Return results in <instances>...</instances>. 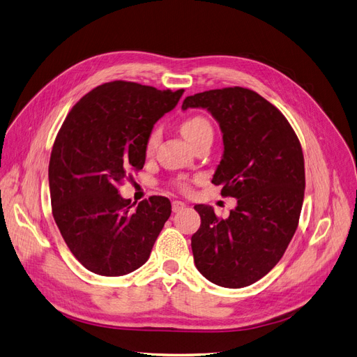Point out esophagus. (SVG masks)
I'll use <instances>...</instances> for the list:
<instances>
[{
	"mask_svg": "<svg viewBox=\"0 0 357 357\" xmlns=\"http://www.w3.org/2000/svg\"><path fill=\"white\" fill-rule=\"evenodd\" d=\"M185 207H187V204L183 203V202H178V200H175L174 203H172V210H174V213L181 212V210H183Z\"/></svg>",
	"mask_w": 357,
	"mask_h": 357,
	"instance_id": "obj_1",
	"label": "esophagus"
}]
</instances>
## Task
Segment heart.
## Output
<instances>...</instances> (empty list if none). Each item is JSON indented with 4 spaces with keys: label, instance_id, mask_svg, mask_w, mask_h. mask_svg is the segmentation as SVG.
I'll return each instance as SVG.
<instances>
[{
    "label": "heart",
    "instance_id": "1",
    "mask_svg": "<svg viewBox=\"0 0 357 357\" xmlns=\"http://www.w3.org/2000/svg\"><path fill=\"white\" fill-rule=\"evenodd\" d=\"M181 130H182L183 137H185L191 144H194L200 137L207 134V132H212V126H210L207 119H204L202 116H194V117L187 119V121L182 123ZM158 139H160V130L153 129L147 138V142H145V153H147L149 155L154 153L157 144H158ZM175 185L181 190H185L187 183L179 179L175 182Z\"/></svg>",
    "mask_w": 357,
    "mask_h": 357
}]
</instances>
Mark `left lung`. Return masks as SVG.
Wrapping results in <instances>:
<instances>
[{
    "mask_svg": "<svg viewBox=\"0 0 357 357\" xmlns=\"http://www.w3.org/2000/svg\"><path fill=\"white\" fill-rule=\"evenodd\" d=\"M210 112L222 130L223 155L212 182L236 199L227 219L206 204L191 236L197 269L210 282L241 288L281 260L297 229L305 197V157L285 116L257 92L234 86L187 97L182 110Z\"/></svg>",
    "mask_w": 357,
    "mask_h": 357,
    "instance_id": "left-lung-1",
    "label": "left lung"
}]
</instances>
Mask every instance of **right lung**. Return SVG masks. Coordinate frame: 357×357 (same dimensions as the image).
Segmentation results:
<instances>
[{
	"label": "right lung",
	"instance_id": "right-lung-1",
	"mask_svg": "<svg viewBox=\"0 0 357 357\" xmlns=\"http://www.w3.org/2000/svg\"><path fill=\"white\" fill-rule=\"evenodd\" d=\"M182 94L113 81L89 91L63 122L48 166L52 216L88 271L122 276L149 260L170 202L153 195L134 208L117 187L144 167L154 123Z\"/></svg>",
	"mask_w": 357,
	"mask_h": 357
}]
</instances>
